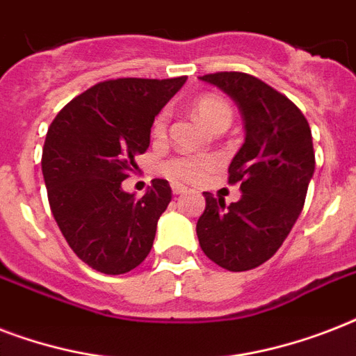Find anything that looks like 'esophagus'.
Here are the masks:
<instances>
[{"label": "esophagus", "instance_id": "1", "mask_svg": "<svg viewBox=\"0 0 356 356\" xmlns=\"http://www.w3.org/2000/svg\"><path fill=\"white\" fill-rule=\"evenodd\" d=\"M172 190H173V194H184L186 192V186H183V184H179V183H173L172 184Z\"/></svg>", "mask_w": 356, "mask_h": 356}]
</instances>
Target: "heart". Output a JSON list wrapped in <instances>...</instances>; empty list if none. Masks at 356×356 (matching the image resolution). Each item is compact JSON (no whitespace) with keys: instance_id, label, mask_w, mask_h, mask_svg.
I'll return each mask as SVG.
<instances>
[{"instance_id":"obj_1","label":"heart","mask_w":356,"mask_h":356,"mask_svg":"<svg viewBox=\"0 0 356 356\" xmlns=\"http://www.w3.org/2000/svg\"><path fill=\"white\" fill-rule=\"evenodd\" d=\"M194 113L200 118V122L207 127H214L220 123H227L233 118V111L223 97L216 94H205L195 99ZM168 127V111L156 114L153 122V134L162 136L166 133ZM218 161L211 155H175L168 159L161 166V172L172 181H183V183H197L201 179H205L209 173L216 168Z\"/></svg>"}]
</instances>
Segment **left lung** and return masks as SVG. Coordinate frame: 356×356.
Listing matches in <instances>:
<instances>
[{"label": "left lung", "mask_w": 356, "mask_h": 356, "mask_svg": "<svg viewBox=\"0 0 356 356\" xmlns=\"http://www.w3.org/2000/svg\"><path fill=\"white\" fill-rule=\"evenodd\" d=\"M238 105L245 140L229 166L242 197L225 205L205 192L195 225L203 253L229 271L253 270L281 248L305 205L316 159L303 113L281 92L242 72L200 77Z\"/></svg>", "instance_id": "obj_1"}]
</instances>
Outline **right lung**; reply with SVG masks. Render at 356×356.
Returning <instances> with one entry per match:
<instances>
[{
	"mask_svg": "<svg viewBox=\"0 0 356 356\" xmlns=\"http://www.w3.org/2000/svg\"><path fill=\"white\" fill-rule=\"evenodd\" d=\"M186 83L123 77L97 83L55 116L42 149L53 218L74 253L92 270L120 275L142 264L172 188L164 179L142 197L122 188L149 147L155 116Z\"/></svg>",
	"mask_w": 356,
	"mask_h": 356,
	"instance_id": "add662e5",
	"label": "right lung"
}]
</instances>
